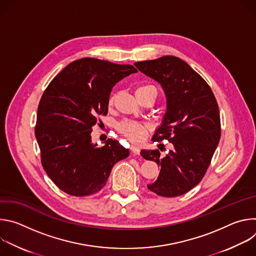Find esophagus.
I'll list each match as a JSON object with an SVG mask.
<instances>
[{
  "label": "esophagus",
  "mask_w": 256,
  "mask_h": 256,
  "mask_svg": "<svg viewBox=\"0 0 256 256\" xmlns=\"http://www.w3.org/2000/svg\"><path fill=\"white\" fill-rule=\"evenodd\" d=\"M130 151L132 152L134 155H140V148L136 147V146H132V147H130Z\"/></svg>",
  "instance_id": "obj_1"
}]
</instances>
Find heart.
Instances as JSON below:
<instances>
[{"instance_id":"1","label":"heart","mask_w":256,"mask_h":256,"mask_svg":"<svg viewBox=\"0 0 256 256\" xmlns=\"http://www.w3.org/2000/svg\"><path fill=\"white\" fill-rule=\"evenodd\" d=\"M144 91H152V92H154L155 96L157 97V89L153 85H144V86L138 87L136 90V94L144 92ZM112 102H114V97H112L110 100H109V103L110 104ZM118 130L132 142H142L148 134V126H147L142 124L136 122H132V120H126V122H120L118 124Z\"/></svg>"}]
</instances>
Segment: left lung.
Listing matches in <instances>:
<instances>
[{
    "instance_id": "8db88e82",
    "label": "left lung",
    "mask_w": 256,
    "mask_h": 256,
    "mask_svg": "<svg viewBox=\"0 0 256 256\" xmlns=\"http://www.w3.org/2000/svg\"><path fill=\"white\" fill-rule=\"evenodd\" d=\"M134 66L158 82L166 96V112L152 140L172 142L164 157L158 150L140 151L142 158L161 166L157 180L147 188L166 198L184 194L200 184L220 142L216 100L206 82L177 56H165Z\"/></svg>"
}]
</instances>
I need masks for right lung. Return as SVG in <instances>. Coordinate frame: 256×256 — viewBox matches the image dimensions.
Wrapping results in <instances>:
<instances>
[{"instance_id":"add662e5","label":"right lung","mask_w":256,"mask_h":256,"mask_svg":"<svg viewBox=\"0 0 256 256\" xmlns=\"http://www.w3.org/2000/svg\"><path fill=\"white\" fill-rule=\"evenodd\" d=\"M136 68L93 58L68 64L46 89L38 109L35 136L42 163L54 184L75 196L99 192L112 167L130 151L108 138L91 140L96 116L107 114L114 86Z\"/></svg>"}]
</instances>
